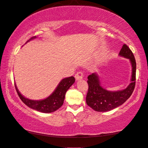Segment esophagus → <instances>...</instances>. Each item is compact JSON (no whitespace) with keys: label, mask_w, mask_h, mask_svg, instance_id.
Masks as SVG:
<instances>
[{"label":"esophagus","mask_w":148,"mask_h":148,"mask_svg":"<svg viewBox=\"0 0 148 148\" xmlns=\"http://www.w3.org/2000/svg\"><path fill=\"white\" fill-rule=\"evenodd\" d=\"M83 73L81 71L77 72L76 73L75 75V79L77 81L81 80V79L83 78Z\"/></svg>","instance_id":"obj_1"}]
</instances>
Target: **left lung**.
<instances>
[{"label":"left lung","instance_id":"obj_1","mask_svg":"<svg viewBox=\"0 0 148 148\" xmlns=\"http://www.w3.org/2000/svg\"><path fill=\"white\" fill-rule=\"evenodd\" d=\"M119 56L129 59L132 66V76L130 83L126 88L118 91H110L101 85L100 77L97 73L88 76V92L86 96L87 106L99 112H106L121 106L129 99L136 85V63L134 54L130 48L124 44Z\"/></svg>","mask_w":148,"mask_h":148}]
</instances>
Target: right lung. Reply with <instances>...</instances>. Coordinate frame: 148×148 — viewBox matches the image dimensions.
I'll return each mask as SVG.
<instances>
[{
	"label": "right lung",
	"mask_w": 148,
	"mask_h": 148,
	"mask_svg": "<svg viewBox=\"0 0 148 148\" xmlns=\"http://www.w3.org/2000/svg\"><path fill=\"white\" fill-rule=\"evenodd\" d=\"M37 38V37H33L30 38L27 42ZM75 79L73 76L63 79L50 95L43 99L40 100L30 99L25 97L19 92L16 84L15 88L20 99L29 108L39 112L48 113L54 112L63 106L66 92L75 83Z\"/></svg>",
	"instance_id": "right-lung-1"
}]
</instances>
